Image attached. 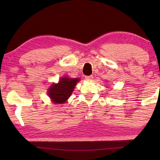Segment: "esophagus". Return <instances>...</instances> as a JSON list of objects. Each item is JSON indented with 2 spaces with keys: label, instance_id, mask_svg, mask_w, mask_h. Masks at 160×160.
Listing matches in <instances>:
<instances>
[{
  "label": "esophagus",
  "instance_id": "1",
  "mask_svg": "<svg viewBox=\"0 0 160 160\" xmlns=\"http://www.w3.org/2000/svg\"><path fill=\"white\" fill-rule=\"evenodd\" d=\"M85 79L87 80H92L93 79L92 75H89V76H85Z\"/></svg>",
  "mask_w": 160,
  "mask_h": 160
}]
</instances>
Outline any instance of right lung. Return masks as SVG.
Here are the masks:
<instances>
[{
	"label": "right lung",
	"instance_id": "add662e5",
	"mask_svg": "<svg viewBox=\"0 0 160 160\" xmlns=\"http://www.w3.org/2000/svg\"><path fill=\"white\" fill-rule=\"evenodd\" d=\"M79 81L78 78H61L58 84H53L48 89V94L55 104H63L71 95L75 85Z\"/></svg>",
	"mask_w": 160,
	"mask_h": 160
}]
</instances>
